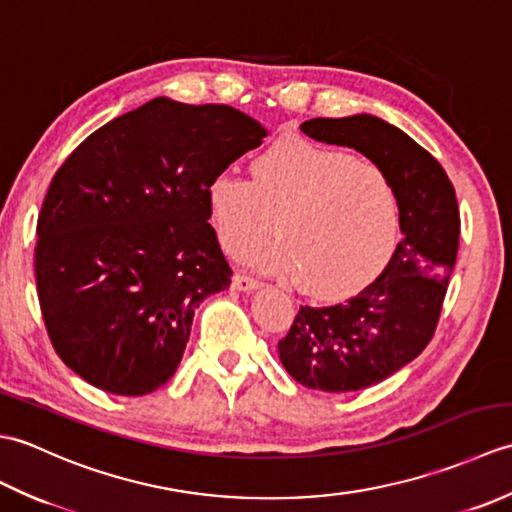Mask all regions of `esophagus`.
<instances>
[{
    "instance_id": "34e87169",
    "label": "esophagus",
    "mask_w": 512,
    "mask_h": 512,
    "mask_svg": "<svg viewBox=\"0 0 512 512\" xmlns=\"http://www.w3.org/2000/svg\"><path fill=\"white\" fill-rule=\"evenodd\" d=\"M231 286H233V290L250 292V290H257L262 284H259V281L253 279V277L242 275V273H235V275H233V281H231Z\"/></svg>"
}]
</instances>
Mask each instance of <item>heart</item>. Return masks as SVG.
Returning <instances> with one entry per match:
<instances>
[{
    "label": "heart",
    "instance_id": "heart-1",
    "mask_svg": "<svg viewBox=\"0 0 512 512\" xmlns=\"http://www.w3.org/2000/svg\"><path fill=\"white\" fill-rule=\"evenodd\" d=\"M206 209L226 253L255 255L268 273L299 279L312 297L343 299L383 273L398 246L402 202L394 178L347 151L286 136L250 162L206 184Z\"/></svg>",
    "mask_w": 512,
    "mask_h": 512
}]
</instances>
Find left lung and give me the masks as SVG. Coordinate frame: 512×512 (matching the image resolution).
I'll use <instances>...</instances> for the list:
<instances>
[{
    "instance_id": "obj_1",
    "label": "left lung",
    "mask_w": 512,
    "mask_h": 512,
    "mask_svg": "<svg viewBox=\"0 0 512 512\" xmlns=\"http://www.w3.org/2000/svg\"><path fill=\"white\" fill-rule=\"evenodd\" d=\"M301 132L361 151L394 178L402 202V239L383 273L345 303L301 306L277 345L297 383L341 394L380 383L429 345L458 257L460 209L440 162L376 116L312 118Z\"/></svg>"
}]
</instances>
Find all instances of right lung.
Masks as SVG:
<instances>
[{
	"label": "right lung",
	"mask_w": 512,
	"mask_h": 512,
	"mask_svg": "<svg viewBox=\"0 0 512 512\" xmlns=\"http://www.w3.org/2000/svg\"><path fill=\"white\" fill-rule=\"evenodd\" d=\"M268 136L231 105L154 99L63 162L37 220L50 343L90 385L145 396L176 374L195 308L231 286L206 184Z\"/></svg>",
	"instance_id": "obj_1"
}]
</instances>
